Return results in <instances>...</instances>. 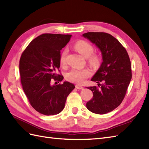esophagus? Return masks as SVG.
<instances>
[{"label": "esophagus", "instance_id": "1", "mask_svg": "<svg viewBox=\"0 0 149 149\" xmlns=\"http://www.w3.org/2000/svg\"><path fill=\"white\" fill-rule=\"evenodd\" d=\"M75 87L77 89H83V88H84L81 85H76Z\"/></svg>", "mask_w": 149, "mask_h": 149}]
</instances>
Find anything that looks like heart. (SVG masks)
<instances>
[{"mask_svg": "<svg viewBox=\"0 0 149 149\" xmlns=\"http://www.w3.org/2000/svg\"><path fill=\"white\" fill-rule=\"evenodd\" d=\"M74 47L84 57L87 58L88 62L92 65L97 64L100 61V57L96 54H93L94 47L90 42L80 40L74 44ZM68 54V50L66 49L62 52L59 58V61L61 65L64 66L66 64V56ZM91 72L88 69H72L65 74V78L69 81L77 84H81L85 81L86 79L90 77Z\"/></svg>", "mask_w": 149, "mask_h": 149, "instance_id": "1", "label": "heart"}]
</instances>
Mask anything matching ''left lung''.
<instances>
[{"label":"left lung","instance_id":"1","mask_svg":"<svg viewBox=\"0 0 149 149\" xmlns=\"http://www.w3.org/2000/svg\"><path fill=\"white\" fill-rule=\"evenodd\" d=\"M83 36L95 44L102 57L101 67L91 79L99 83L98 87H87L93 97L86 106L92 113L105 114L117 108L126 94L132 78L130 58L125 48L110 34L89 32Z\"/></svg>","mask_w":149,"mask_h":149}]
</instances>
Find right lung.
<instances>
[{
	"mask_svg": "<svg viewBox=\"0 0 149 149\" xmlns=\"http://www.w3.org/2000/svg\"><path fill=\"white\" fill-rule=\"evenodd\" d=\"M71 37L69 34H41L30 42L19 59L23 90L31 105L41 114L61 113L68 95L75 87L68 81L52 85L53 81L59 83L63 80V76L57 73L61 72L59 58L61 50Z\"/></svg>",
	"mask_w": 149,
	"mask_h": 149,
	"instance_id": "obj_1",
	"label": "right lung"
}]
</instances>
